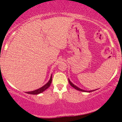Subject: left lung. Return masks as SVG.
Segmentation results:
<instances>
[{
	"mask_svg": "<svg viewBox=\"0 0 122 122\" xmlns=\"http://www.w3.org/2000/svg\"><path fill=\"white\" fill-rule=\"evenodd\" d=\"M68 81H69V82L70 84V85H71V86H72V87H73L75 89H77V90L78 91H81V92H92V91H95V90H96V89H95V90H91V91H85V90H84V89H81V88H80L78 87V86H77L76 85H75V84H73L72 83V82L71 81V80L68 79Z\"/></svg>",
	"mask_w": 122,
	"mask_h": 122,
	"instance_id": "left-lung-1",
	"label": "left lung"
}]
</instances>
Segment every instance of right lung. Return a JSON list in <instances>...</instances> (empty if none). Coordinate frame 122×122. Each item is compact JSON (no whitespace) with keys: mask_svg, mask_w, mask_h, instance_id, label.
<instances>
[{"mask_svg":"<svg viewBox=\"0 0 122 122\" xmlns=\"http://www.w3.org/2000/svg\"><path fill=\"white\" fill-rule=\"evenodd\" d=\"M51 81H52V75H51V76H50V80H49V81L47 82L46 84H45L43 86H42V87L39 88V89H36V90L33 91L26 92V93H28V94H31V95H38V94H40L41 93H42L43 91H45L46 89H47V88L49 87L50 84H51Z\"/></svg>","mask_w":122,"mask_h":122,"instance_id":"add662e5","label":"right lung"}]
</instances>
